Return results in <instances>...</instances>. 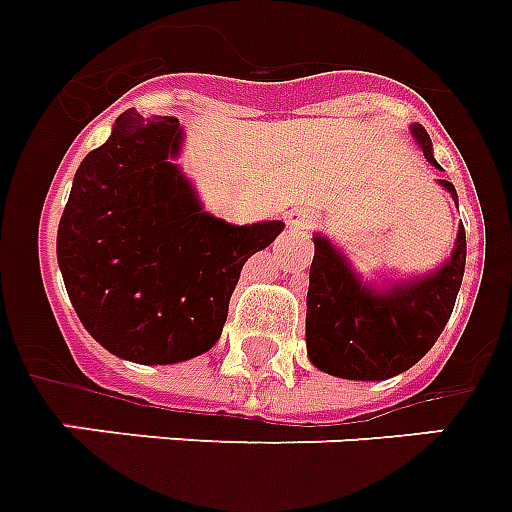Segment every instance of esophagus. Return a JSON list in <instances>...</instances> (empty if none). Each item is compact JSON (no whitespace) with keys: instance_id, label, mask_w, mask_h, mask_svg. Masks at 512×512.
Listing matches in <instances>:
<instances>
[{"instance_id":"esophagus-1","label":"esophagus","mask_w":512,"mask_h":512,"mask_svg":"<svg viewBox=\"0 0 512 512\" xmlns=\"http://www.w3.org/2000/svg\"><path fill=\"white\" fill-rule=\"evenodd\" d=\"M288 224L290 230H309L314 224V216L309 211H304V208H293L288 214Z\"/></svg>"}]
</instances>
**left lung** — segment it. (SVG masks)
I'll return each mask as SVG.
<instances>
[{
  "instance_id": "obj_1",
  "label": "left lung",
  "mask_w": 512,
  "mask_h": 512,
  "mask_svg": "<svg viewBox=\"0 0 512 512\" xmlns=\"http://www.w3.org/2000/svg\"><path fill=\"white\" fill-rule=\"evenodd\" d=\"M412 137L439 169L431 137L412 124ZM441 187L457 192L452 182ZM465 272V230L460 224L455 251L436 272L388 288L359 280L327 237L314 235V261L306 293V351L317 370L346 380H386L410 370L431 351L455 309Z\"/></svg>"
}]
</instances>
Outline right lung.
<instances>
[{
  "instance_id": "1",
  "label": "right lung",
  "mask_w": 512,
  "mask_h": 512,
  "mask_svg": "<svg viewBox=\"0 0 512 512\" xmlns=\"http://www.w3.org/2000/svg\"><path fill=\"white\" fill-rule=\"evenodd\" d=\"M179 147L177 118L121 113L81 161L57 227V264L81 325L137 365L211 349L243 264L285 227L206 214L174 163Z\"/></svg>"
}]
</instances>
